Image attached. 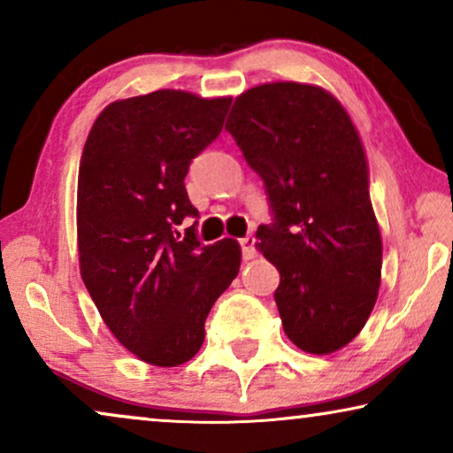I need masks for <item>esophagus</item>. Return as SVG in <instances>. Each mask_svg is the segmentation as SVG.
Returning a JSON list of instances; mask_svg holds the SVG:
<instances>
[{
	"label": "esophagus",
	"mask_w": 453,
	"mask_h": 453,
	"mask_svg": "<svg viewBox=\"0 0 453 453\" xmlns=\"http://www.w3.org/2000/svg\"><path fill=\"white\" fill-rule=\"evenodd\" d=\"M241 243V253H243V257L245 259H251V257H256V237H253V234H247V237H243L239 241Z\"/></svg>",
	"instance_id": "34e87169"
}]
</instances>
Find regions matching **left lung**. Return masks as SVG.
I'll list each match as a JSON object with an SVG mask.
<instances>
[{"label":"left lung","instance_id":"8db88e82","mask_svg":"<svg viewBox=\"0 0 453 453\" xmlns=\"http://www.w3.org/2000/svg\"><path fill=\"white\" fill-rule=\"evenodd\" d=\"M226 132L268 194L272 222L256 237L280 272L284 332L301 350L330 355L363 330L381 280L361 138L330 92L296 82L243 92Z\"/></svg>","mask_w":453,"mask_h":453}]
</instances>
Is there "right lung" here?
Listing matches in <instances>:
<instances>
[{
    "instance_id": "1",
    "label": "right lung",
    "mask_w": 453,
    "mask_h": 453,
    "mask_svg": "<svg viewBox=\"0 0 453 453\" xmlns=\"http://www.w3.org/2000/svg\"><path fill=\"white\" fill-rule=\"evenodd\" d=\"M231 98L157 90L111 103L78 173L80 274L113 336L157 367L188 363L216 299L239 274L234 239L203 245L185 177L219 138Z\"/></svg>"
}]
</instances>
